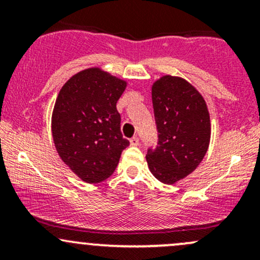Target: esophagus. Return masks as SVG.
Instances as JSON below:
<instances>
[{
	"instance_id": "obj_1",
	"label": "esophagus",
	"mask_w": 260,
	"mask_h": 260,
	"mask_svg": "<svg viewBox=\"0 0 260 260\" xmlns=\"http://www.w3.org/2000/svg\"><path fill=\"white\" fill-rule=\"evenodd\" d=\"M129 143L131 145H133V147H137V145H139V138L138 137H133V138H131Z\"/></svg>"
}]
</instances>
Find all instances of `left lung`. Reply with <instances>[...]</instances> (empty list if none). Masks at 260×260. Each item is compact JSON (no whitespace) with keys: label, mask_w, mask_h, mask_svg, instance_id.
Segmentation results:
<instances>
[{"label":"left lung","mask_w":260,"mask_h":260,"mask_svg":"<svg viewBox=\"0 0 260 260\" xmlns=\"http://www.w3.org/2000/svg\"><path fill=\"white\" fill-rule=\"evenodd\" d=\"M157 147L149 149L150 172L174 184L192 174L210 143V116L202 94L181 77L164 76L151 86Z\"/></svg>","instance_id":"8db88e82"}]
</instances>
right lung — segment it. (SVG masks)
I'll use <instances>...</instances> for the list:
<instances>
[{
  "label": "right lung",
  "mask_w": 260,
  "mask_h": 260,
  "mask_svg": "<svg viewBox=\"0 0 260 260\" xmlns=\"http://www.w3.org/2000/svg\"><path fill=\"white\" fill-rule=\"evenodd\" d=\"M126 86V80L92 67L71 77L58 92L51 117L55 148L86 183L109 178L129 145L116 109Z\"/></svg>",
  "instance_id": "add662e5"
}]
</instances>
